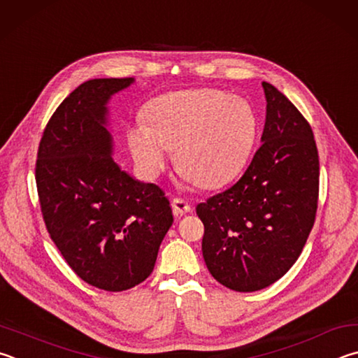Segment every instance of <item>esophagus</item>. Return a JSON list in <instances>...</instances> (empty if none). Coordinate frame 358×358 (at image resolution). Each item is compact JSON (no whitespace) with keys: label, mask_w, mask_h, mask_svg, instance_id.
<instances>
[{"label":"esophagus","mask_w":358,"mask_h":358,"mask_svg":"<svg viewBox=\"0 0 358 358\" xmlns=\"http://www.w3.org/2000/svg\"><path fill=\"white\" fill-rule=\"evenodd\" d=\"M173 212L176 217H180L187 214V212H192V204L185 201L182 198H174L173 199Z\"/></svg>","instance_id":"34e87169"}]
</instances>
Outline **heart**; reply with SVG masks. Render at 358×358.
Listing matches in <instances>:
<instances>
[{
	"label": "heart",
	"instance_id": "b5f03b06",
	"mask_svg": "<svg viewBox=\"0 0 358 358\" xmlns=\"http://www.w3.org/2000/svg\"><path fill=\"white\" fill-rule=\"evenodd\" d=\"M148 122H136L129 141L143 171L157 174L166 149L176 165L201 187H218L241 171L256 138V115L245 99L220 91H180L148 105Z\"/></svg>",
	"mask_w": 358,
	"mask_h": 358
}]
</instances>
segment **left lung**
<instances>
[{
  "mask_svg": "<svg viewBox=\"0 0 358 358\" xmlns=\"http://www.w3.org/2000/svg\"><path fill=\"white\" fill-rule=\"evenodd\" d=\"M267 113L262 144L242 178L196 206L203 256L218 283L264 289L289 271L313 229L319 154L308 121L285 94L262 81Z\"/></svg>",
  "mask_w": 358,
  "mask_h": 358,
  "instance_id": "1",
  "label": "left lung"
}]
</instances>
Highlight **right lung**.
<instances>
[{
    "label": "right lung",
    "instance_id": "obj_1",
    "mask_svg": "<svg viewBox=\"0 0 358 358\" xmlns=\"http://www.w3.org/2000/svg\"><path fill=\"white\" fill-rule=\"evenodd\" d=\"M131 81L96 78L69 94L45 125L36 160L50 237L81 280L110 292L149 277L173 224L165 192L130 178L111 157L106 102Z\"/></svg>",
    "mask_w": 358,
    "mask_h": 358
}]
</instances>
